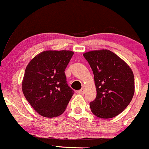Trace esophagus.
<instances>
[{"label": "esophagus", "instance_id": "1", "mask_svg": "<svg viewBox=\"0 0 149 149\" xmlns=\"http://www.w3.org/2000/svg\"><path fill=\"white\" fill-rule=\"evenodd\" d=\"M85 92V90L84 88L81 89V90H78V94H80V95H84Z\"/></svg>", "mask_w": 149, "mask_h": 149}]
</instances>
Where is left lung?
Wrapping results in <instances>:
<instances>
[{"label": "left lung", "mask_w": 149, "mask_h": 149, "mask_svg": "<svg viewBox=\"0 0 149 149\" xmlns=\"http://www.w3.org/2000/svg\"><path fill=\"white\" fill-rule=\"evenodd\" d=\"M83 56L93 71L97 97L90 103L92 112L101 118L122 113L134 93L132 71L115 53L108 49L85 52Z\"/></svg>", "instance_id": "1"}]
</instances>
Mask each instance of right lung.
<instances>
[{"label": "right lung", "mask_w": 149, "mask_h": 149, "mask_svg": "<svg viewBox=\"0 0 149 149\" xmlns=\"http://www.w3.org/2000/svg\"><path fill=\"white\" fill-rule=\"evenodd\" d=\"M73 55L70 50H47L27 65L22 92L34 110L46 118L62 114L73 95L64 71Z\"/></svg>", "instance_id": "obj_1"}]
</instances>
